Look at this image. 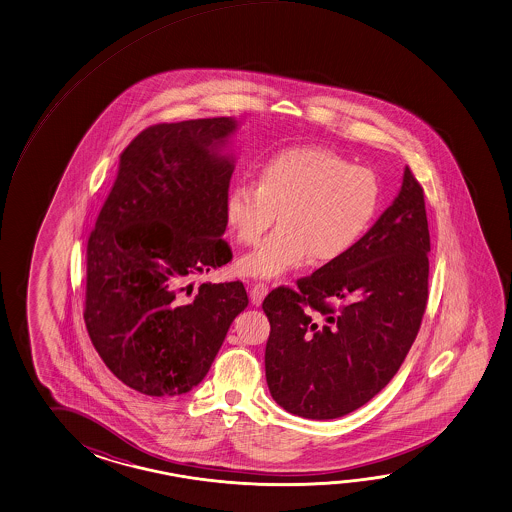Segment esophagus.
<instances>
[{
    "instance_id": "esophagus-1",
    "label": "esophagus",
    "mask_w": 512,
    "mask_h": 512,
    "mask_svg": "<svg viewBox=\"0 0 512 512\" xmlns=\"http://www.w3.org/2000/svg\"><path fill=\"white\" fill-rule=\"evenodd\" d=\"M249 294H251L252 305L260 307L261 301L269 294V287L265 283H249Z\"/></svg>"
}]
</instances>
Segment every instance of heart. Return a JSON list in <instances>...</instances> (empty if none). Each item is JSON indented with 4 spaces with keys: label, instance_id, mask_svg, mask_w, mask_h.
I'll list each match as a JSON object with an SVG mask.
<instances>
[{
    "label": "heart",
    "instance_id": "obj_1",
    "mask_svg": "<svg viewBox=\"0 0 512 512\" xmlns=\"http://www.w3.org/2000/svg\"><path fill=\"white\" fill-rule=\"evenodd\" d=\"M379 184L370 169L350 166L332 149L301 146L279 151L258 169V182L236 184L225 218L242 245H256L278 217L279 229L238 261L243 276L274 279L341 258L372 222Z\"/></svg>",
    "mask_w": 512,
    "mask_h": 512
}]
</instances>
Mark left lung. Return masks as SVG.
<instances>
[{
	"label": "left lung",
	"instance_id": "8db88e82",
	"mask_svg": "<svg viewBox=\"0 0 512 512\" xmlns=\"http://www.w3.org/2000/svg\"><path fill=\"white\" fill-rule=\"evenodd\" d=\"M429 251L424 191L406 168L393 204L350 251L299 279L298 290L279 287L263 301L272 399L312 420L344 417L372 400L419 334Z\"/></svg>",
	"mask_w": 512,
	"mask_h": 512
}]
</instances>
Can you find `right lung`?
Segmentation results:
<instances>
[{
	"label": "right lung",
	"instance_id": "add662e5",
	"mask_svg": "<svg viewBox=\"0 0 512 512\" xmlns=\"http://www.w3.org/2000/svg\"><path fill=\"white\" fill-rule=\"evenodd\" d=\"M236 130L214 117L140 131L88 240L86 330L113 375L149 397L198 386L249 305L242 281L193 290L233 258L222 236Z\"/></svg>",
	"mask_w": 512,
	"mask_h": 512
}]
</instances>
